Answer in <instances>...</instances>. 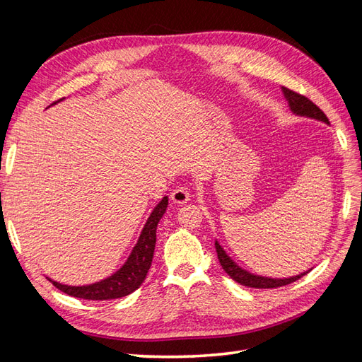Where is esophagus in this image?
I'll return each instance as SVG.
<instances>
[{"mask_svg": "<svg viewBox=\"0 0 362 362\" xmlns=\"http://www.w3.org/2000/svg\"><path fill=\"white\" fill-rule=\"evenodd\" d=\"M170 199L175 202V204H185L189 199H190V193H189V189L187 187H177L173 189L172 193H170Z\"/></svg>", "mask_w": 362, "mask_h": 362, "instance_id": "esophagus-1", "label": "esophagus"}]
</instances>
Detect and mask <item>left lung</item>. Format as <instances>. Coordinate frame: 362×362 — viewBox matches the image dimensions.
Here are the masks:
<instances>
[{"instance_id": "left-lung-1", "label": "left lung", "mask_w": 362, "mask_h": 362, "mask_svg": "<svg viewBox=\"0 0 362 362\" xmlns=\"http://www.w3.org/2000/svg\"><path fill=\"white\" fill-rule=\"evenodd\" d=\"M282 92H284V96H286V100L288 101L290 110L294 115L317 119V120H322V122H325V124H329V119H327L326 115L320 110V108L317 107L313 101H310L308 98L298 93V92H293V90L287 89V87H282ZM214 245H216V252H217L218 261H221L222 269L235 282L242 284V286H245V287H252V288H276V287H282V286H288V284L300 279L302 276H305L306 273L311 270L310 269L308 272L300 273V275H296V276H291V278H284V279L254 275V273H249L247 270L240 267L237 262H234V259H231V257H228V254L223 250V247L218 245L217 242Z\"/></svg>"}]
</instances>
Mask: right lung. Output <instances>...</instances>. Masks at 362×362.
<instances>
[{
  "instance_id": "add662e5",
  "label": "right lung",
  "mask_w": 362,
  "mask_h": 362,
  "mask_svg": "<svg viewBox=\"0 0 362 362\" xmlns=\"http://www.w3.org/2000/svg\"><path fill=\"white\" fill-rule=\"evenodd\" d=\"M168 208V196L157 204L154 211L151 213L148 221L141 229V234L137 240V245L133 247L125 264L120 267L112 276H108L100 282L90 284V286L72 287L64 286V284L52 281V286L60 291L78 299H89V300H110L119 299L128 296L129 293L136 291L141 282L145 281L148 270L151 267L152 257H154V249L157 242V225L163 214L166 213Z\"/></svg>"
}]
</instances>
